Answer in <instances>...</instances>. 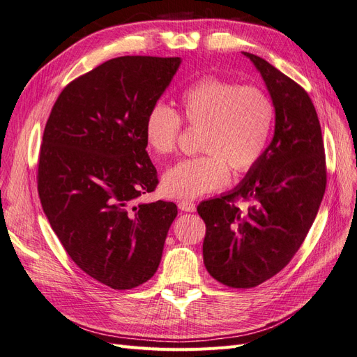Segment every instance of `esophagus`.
<instances>
[{
	"mask_svg": "<svg viewBox=\"0 0 357 357\" xmlns=\"http://www.w3.org/2000/svg\"><path fill=\"white\" fill-rule=\"evenodd\" d=\"M178 208L181 211H189V213H193L197 210V205L193 204L192 201H188V199H183V201H178Z\"/></svg>",
	"mask_w": 357,
	"mask_h": 357,
	"instance_id": "1",
	"label": "esophagus"
}]
</instances>
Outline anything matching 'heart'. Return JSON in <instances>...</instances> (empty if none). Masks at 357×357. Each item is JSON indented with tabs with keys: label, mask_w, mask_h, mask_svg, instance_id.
<instances>
[{
	"label": "heart",
	"mask_w": 357,
	"mask_h": 357,
	"mask_svg": "<svg viewBox=\"0 0 357 357\" xmlns=\"http://www.w3.org/2000/svg\"><path fill=\"white\" fill-rule=\"evenodd\" d=\"M181 116L164 102L149 110L144 138L153 153L176 152L183 121L199 128L201 155L178 160L162 176V190L169 198L193 199L222 189L234 174L250 171L262 159L273 134L275 109L256 86H241L205 75L180 95Z\"/></svg>",
	"instance_id": "heart-1"
}]
</instances>
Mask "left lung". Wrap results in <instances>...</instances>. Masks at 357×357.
Returning <instances> with one entry per match:
<instances>
[{
    "label": "left lung",
    "instance_id": "obj_1",
    "mask_svg": "<svg viewBox=\"0 0 357 357\" xmlns=\"http://www.w3.org/2000/svg\"><path fill=\"white\" fill-rule=\"evenodd\" d=\"M261 71L275 109V131L259 164L228 195L202 201L204 264L219 283L250 289L291 261L326 189V156L312 101L295 80L244 52ZM240 202L251 204L244 209Z\"/></svg>",
    "mask_w": 357,
    "mask_h": 357
}]
</instances>
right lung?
Returning <instances> with one entry per match:
<instances>
[{
    "instance_id": "obj_1",
    "label": "right lung",
    "mask_w": 357,
    "mask_h": 357,
    "mask_svg": "<svg viewBox=\"0 0 357 357\" xmlns=\"http://www.w3.org/2000/svg\"><path fill=\"white\" fill-rule=\"evenodd\" d=\"M180 58L121 56L70 82L43 134L37 186L71 261L116 290L153 277L177 215L174 202L134 205L153 192L144 122Z\"/></svg>"
}]
</instances>
